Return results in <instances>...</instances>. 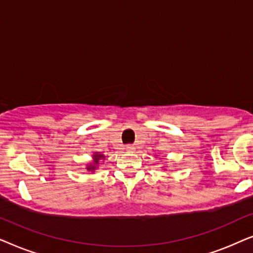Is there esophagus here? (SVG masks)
I'll list each match as a JSON object with an SVG mask.
<instances>
[{
  "instance_id": "obj_1",
  "label": "esophagus",
  "mask_w": 253,
  "mask_h": 253,
  "mask_svg": "<svg viewBox=\"0 0 253 253\" xmlns=\"http://www.w3.org/2000/svg\"><path fill=\"white\" fill-rule=\"evenodd\" d=\"M126 151L130 152V153H133V152L136 151V147H134L133 145H127V146H126Z\"/></svg>"
}]
</instances>
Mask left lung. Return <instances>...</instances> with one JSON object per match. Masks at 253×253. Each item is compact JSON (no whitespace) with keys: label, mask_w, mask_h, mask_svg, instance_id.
Masks as SVG:
<instances>
[{"label":"left lung","mask_w":253,"mask_h":253,"mask_svg":"<svg viewBox=\"0 0 253 253\" xmlns=\"http://www.w3.org/2000/svg\"><path fill=\"white\" fill-rule=\"evenodd\" d=\"M162 168H164V169H166V168H167V166H162Z\"/></svg>","instance_id":"8db88e82"}]
</instances>
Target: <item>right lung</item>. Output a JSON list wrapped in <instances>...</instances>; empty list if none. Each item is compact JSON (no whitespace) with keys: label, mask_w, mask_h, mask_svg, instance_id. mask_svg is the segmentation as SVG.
I'll return each mask as SVG.
<instances>
[{"label":"right lung","mask_w":253,"mask_h":253,"mask_svg":"<svg viewBox=\"0 0 253 253\" xmlns=\"http://www.w3.org/2000/svg\"><path fill=\"white\" fill-rule=\"evenodd\" d=\"M105 154L100 153V152H93L92 154V160L88 162L87 165H86L85 169L87 171H91V172H95V170H98L100 168V166L103 164V161H105Z\"/></svg>","instance_id":"obj_1"}]
</instances>
